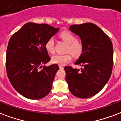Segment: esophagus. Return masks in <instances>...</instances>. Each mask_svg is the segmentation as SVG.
<instances>
[{
  "label": "esophagus",
  "instance_id": "34e87169",
  "mask_svg": "<svg viewBox=\"0 0 121 121\" xmlns=\"http://www.w3.org/2000/svg\"><path fill=\"white\" fill-rule=\"evenodd\" d=\"M59 67H60V69H63V67L62 66V65H60V66H59Z\"/></svg>",
  "mask_w": 121,
  "mask_h": 121
}]
</instances>
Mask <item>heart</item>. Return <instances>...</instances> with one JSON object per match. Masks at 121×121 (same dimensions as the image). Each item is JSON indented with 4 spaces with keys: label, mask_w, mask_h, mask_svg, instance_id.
Masks as SVG:
<instances>
[{
    "label": "heart",
    "mask_w": 121,
    "mask_h": 121,
    "mask_svg": "<svg viewBox=\"0 0 121 121\" xmlns=\"http://www.w3.org/2000/svg\"><path fill=\"white\" fill-rule=\"evenodd\" d=\"M60 37L68 44L67 51L71 52L75 57L80 56L83 51V43L77 40L76 36L69 31H63L60 34ZM45 48L49 53L53 54L54 52V39L50 38L47 40L45 44ZM72 60V56L69 53L65 54H56L51 58V61L53 63L64 65L69 62Z\"/></svg>",
    "instance_id": "heart-1"
}]
</instances>
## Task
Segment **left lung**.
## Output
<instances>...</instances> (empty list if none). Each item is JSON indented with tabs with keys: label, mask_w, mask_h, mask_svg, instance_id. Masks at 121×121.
Instances as JSON below:
<instances>
[{
	"label": "left lung",
	"mask_w": 121,
	"mask_h": 121,
	"mask_svg": "<svg viewBox=\"0 0 121 121\" xmlns=\"http://www.w3.org/2000/svg\"><path fill=\"white\" fill-rule=\"evenodd\" d=\"M70 31L78 35L83 51L75 63L81 69L64 67L65 79L72 95L89 98L97 94L110 78L113 68V45L108 36L92 23L72 25Z\"/></svg>",
	"instance_id": "8db88e82"
}]
</instances>
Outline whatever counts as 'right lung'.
Returning a JSON list of instances; mask_svg holds the SVG:
<instances>
[{"label":"right lung","instance_id":"add662e5","mask_svg":"<svg viewBox=\"0 0 121 121\" xmlns=\"http://www.w3.org/2000/svg\"><path fill=\"white\" fill-rule=\"evenodd\" d=\"M59 28L45 24L29 22L14 33L8 43L6 66L9 80L20 94L30 99H40L51 92L59 70L57 64L42 68L51 58L45 48L49 38Z\"/></svg>","mask_w":121,"mask_h":121}]
</instances>
